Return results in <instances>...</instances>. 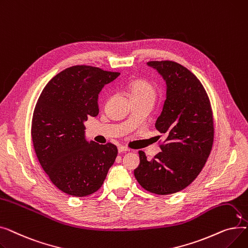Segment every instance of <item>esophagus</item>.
<instances>
[{
	"label": "esophagus",
	"mask_w": 248,
	"mask_h": 248,
	"mask_svg": "<svg viewBox=\"0 0 248 248\" xmlns=\"http://www.w3.org/2000/svg\"><path fill=\"white\" fill-rule=\"evenodd\" d=\"M117 150H119V153H126V152H129V149L126 148V147H124V146H120L119 148H117Z\"/></svg>",
	"instance_id": "34e87169"
}]
</instances>
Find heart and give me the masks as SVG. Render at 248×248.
<instances>
[{
    "instance_id": "obj_1",
    "label": "heart",
    "mask_w": 248,
    "mask_h": 248,
    "mask_svg": "<svg viewBox=\"0 0 248 248\" xmlns=\"http://www.w3.org/2000/svg\"><path fill=\"white\" fill-rule=\"evenodd\" d=\"M129 95L133 101H154L157 95L155 86L146 79H134L127 84Z\"/></svg>"
}]
</instances>
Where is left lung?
Masks as SVG:
<instances>
[{"label": "left lung", "mask_w": 248, "mask_h": 248, "mask_svg": "<svg viewBox=\"0 0 248 248\" xmlns=\"http://www.w3.org/2000/svg\"><path fill=\"white\" fill-rule=\"evenodd\" d=\"M148 64L167 83V98L155 122L166 139L160 144L162 152L151 161L139 152L140 165L134 173L145 190L170 195L188 187L205 166L214 140L213 112L204 86L183 65L170 60Z\"/></svg>", "instance_id": "1"}]
</instances>
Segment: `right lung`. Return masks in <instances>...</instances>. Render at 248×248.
Here are the masks:
<instances>
[{"mask_svg":"<svg viewBox=\"0 0 248 248\" xmlns=\"http://www.w3.org/2000/svg\"><path fill=\"white\" fill-rule=\"evenodd\" d=\"M120 72L75 65L46 84L34 108L31 137L37 159L63 193L85 197L103 184L117 155L111 142L86 141L84 122L98 114L102 87Z\"/></svg>","mask_w":248,"mask_h":248,"instance_id":"obj_1","label":"right lung"}]
</instances>
